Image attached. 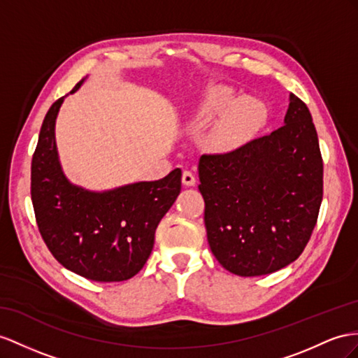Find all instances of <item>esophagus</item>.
<instances>
[{
	"instance_id": "34e87169",
	"label": "esophagus",
	"mask_w": 358,
	"mask_h": 358,
	"mask_svg": "<svg viewBox=\"0 0 358 358\" xmlns=\"http://www.w3.org/2000/svg\"><path fill=\"white\" fill-rule=\"evenodd\" d=\"M181 180H182V185H185V186H194L195 182H196L195 176H194V173H192L190 171H185V172H182Z\"/></svg>"
}]
</instances>
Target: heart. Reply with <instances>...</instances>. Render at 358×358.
I'll return each instance as SVG.
<instances>
[{"label": "heart", "mask_w": 358, "mask_h": 358, "mask_svg": "<svg viewBox=\"0 0 358 358\" xmlns=\"http://www.w3.org/2000/svg\"><path fill=\"white\" fill-rule=\"evenodd\" d=\"M225 113L208 134V143L216 150H233L243 143L257 130L264 119L262 104L250 99H239L227 87H215L206 95L195 110L194 124L204 125Z\"/></svg>", "instance_id": "heart-1"}]
</instances>
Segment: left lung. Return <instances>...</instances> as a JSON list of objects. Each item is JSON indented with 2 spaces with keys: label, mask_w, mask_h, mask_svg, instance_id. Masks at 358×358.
<instances>
[{
  "label": "left lung",
  "mask_w": 358,
  "mask_h": 358,
  "mask_svg": "<svg viewBox=\"0 0 358 358\" xmlns=\"http://www.w3.org/2000/svg\"><path fill=\"white\" fill-rule=\"evenodd\" d=\"M207 241L234 275H268L295 262L315 230L324 163L308 107L290 94L284 125L224 154L201 155Z\"/></svg>",
  "instance_id": "1"
}]
</instances>
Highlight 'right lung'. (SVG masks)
I'll use <instances>...</instances> for the list:
<instances>
[{
	"label": "right lung",
	"instance_id": "obj_1",
	"mask_svg": "<svg viewBox=\"0 0 358 358\" xmlns=\"http://www.w3.org/2000/svg\"><path fill=\"white\" fill-rule=\"evenodd\" d=\"M77 83L69 94L81 86ZM65 96L45 116L31 160V201L39 233L62 266L99 282L125 281L148 260L162 217L181 190V169L157 181L107 192L71 185L62 171L54 125Z\"/></svg>",
	"mask_w": 358,
	"mask_h": 358
}]
</instances>
